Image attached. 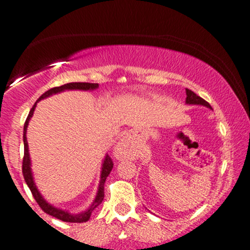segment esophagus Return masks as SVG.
<instances>
[{
	"label": "esophagus",
	"instance_id": "esophagus-1",
	"mask_svg": "<svg viewBox=\"0 0 250 250\" xmlns=\"http://www.w3.org/2000/svg\"><path fill=\"white\" fill-rule=\"evenodd\" d=\"M130 140L128 137H123L117 146H114V155L118 159H125L130 155Z\"/></svg>",
	"mask_w": 250,
	"mask_h": 250
}]
</instances>
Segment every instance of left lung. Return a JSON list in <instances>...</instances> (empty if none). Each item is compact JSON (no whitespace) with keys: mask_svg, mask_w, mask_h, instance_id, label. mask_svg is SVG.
I'll use <instances>...</instances> for the list:
<instances>
[{"mask_svg":"<svg viewBox=\"0 0 250 250\" xmlns=\"http://www.w3.org/2000/svg\"><path fill=\"white\" fill-rule=\"evenodd\" d=\"M185 91H187V100H185V104H197V106H205V107L210 108V109H212L210 104H208L207 101H205L202 97L197 96L194 91H191V90H189V89H187Z\"/></svg>","mask_w":250,"mask_h":250,"instance_id":"8db88e82","label":"left lung"}]
</instances>
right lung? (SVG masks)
Wrapping results in <instances>:
<instances>
[{"instance_id": "right-lung-1", "label": "right lung", "mask_w": 250, "mask_h": 250, "mask_svg": "<svg viewBox=\"0 0 250 250\" xmlns=\"http://www.w3.org/2000/svg\"><path fill=\"white\" fill-rule=\"evenodd\" d=\"M99 87V84L97 83H67L65 85L61 86H56L53 87V89L48 90L45 91L40 99L36 101V104H33V107L31 108L29 115H27V119L25 122L24 125V160H22V174H24V179L26 182L27 187L30 188L31 192H32L33 197L37 201L40 207L44 210L45 213L54 218H58V219L62 220V221H67V223H85L90 219L91 217V213L94 212L95 208L97 206L101 205V202L104 201V182H106L108 174L110 173L113 168V161L112 159L109 158V155L106 154L104 156V161H102V168H101V177H100V184H99V189H97V194L95 196V200L92 201L91 205L86 208L85 210L83 212L78 213V214H72L69 213L68 210L65 209H60L58 207H54L53 205H50L48 201H45L44 197L42 196V194L40 192V190L37 189L36 187L35 179H33V174H32V169H31V159H30V153H29V144H27V138H26V131H27V126H29V122L32 118L33 112H35L36 106H37L38 102L41 100H44L47 97L51 96V95L59 94V92L66 91V90H83V91H92V90H96Z\"/></svg>"}]
</instances>
